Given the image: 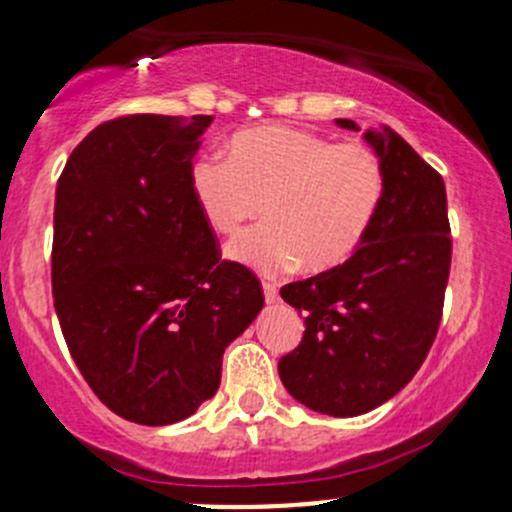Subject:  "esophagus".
Wrapping results in <instances>:
<instances>
[{
    "label": "esophagus",
    "mask_w": 512,
    "mask_h": 512,
    "mask_svg": "<svg viewBox=\"0 0 512 512\" xmlns=\"http://www.w3.org/2000/svg\"><path fill=\"white\" fill-rule=\"evenodd\" d=\"M262 291H264V301H267V303L279 301V289H276L274 284H269V281H264Z\"/></svg>",
    "instance_id": "34e87169"
}]
</instances>
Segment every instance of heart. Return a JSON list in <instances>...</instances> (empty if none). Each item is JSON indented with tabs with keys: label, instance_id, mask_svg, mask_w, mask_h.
<instances>
[{
	"label": "heart",
	"instance_id": "obj_1",
	"mask_svg": "<svg viewBox=\"0 0 512 512\" xmlns=\"http://www.w3.org/2000/svg\"><path fill=\"white\" fill-rule=\"evenodd\" d=\"M190 187L214 233L236 238L262 207L264 226L238 240L231 257L260 274L301 262L303 272H330L368 236L385 197V170L366 144H334L305 129H245L228 161L204 156Z\"/></svg>",
	"mask_w": 512,
	"mask_h": 512
}]
</instances>
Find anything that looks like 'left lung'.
I'll return each instance as SVG.
<instances>
[{
	"label": "left lung",
	"mask_w": 512,
	"mask_h": 512,
	"mask_svg": "<svg viewBox=\"0 0 512 512\" xmlns=\"http://www.w3.org/2000/svg\"><path fill=\"white\" fill-rule=\"evenodd\" d=\"M354 129V120H337ZM385 197L344 264L293 281L281 298L305 317L301 344L281 356L291 397L330 416L380 407L409 383L438 334L452 238L445 182L395 129H368Z\"/></svg>",
	"instance_id": "8db88e82"
}]
</instances>
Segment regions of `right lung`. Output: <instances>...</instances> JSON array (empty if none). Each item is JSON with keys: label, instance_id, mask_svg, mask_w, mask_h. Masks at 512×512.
Segmentation results:
<instances>
[{"label": "right lung", "instance_id": "1", "mask_svg": "<svg viewBox=\"0 0 512 512\" xmlns=\"http://www.w3.org/2000/svg\"><path fill=\"white\" fill-rule=\"evenodd\" d=\"M214 117L127 115L93 129L55 192L52 296L64 342L122 419L168 426L216 395L226 346L264 305L221 260L190 187Z\"/></svg>", "mask_w": 512, "mask_h": 512}]
</instances>
